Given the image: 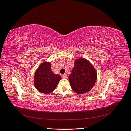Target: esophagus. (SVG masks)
<instances>
[{"mask_svg": "<svg viewBox=\"0 0 131 131\" xmlns=\"http://www.w3.org/2000/svg\"><path fill=\"white\" fill-rule=\"evenodd\" d=\"M62 78H64V79H66V78H67V75L66 74H64L62 75Z\"/></svg>", "mask_w": 131, "mask_h": 131, "instance_id": "34e87169", "label": "esophagus"}]
</instances>
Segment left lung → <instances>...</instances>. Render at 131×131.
I'll return each mask as SVG.
<instances>
[{"label": "left lung", "mask_w": 131, "mask_h": 131, "mask_svg": "<svg viewBox=\"0 0 131 131\" xmlns=\"http://www.w3.org/2000/svg\"><path fill=\"white\" fill-rule=\"evenodd\" d=\"M97 78L96 70L89 61L83 58L75 60L72 73L68 77L71 88L78 94H84L90 91Z\"/></svg>", "instance_id": "8db88e82"}]
</instances>
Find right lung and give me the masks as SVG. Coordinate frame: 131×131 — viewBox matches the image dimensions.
Wrapping results in <instances>:
<instances>
[{"mask_svg": "<svg viewBox=\"0 0 131 131\" xmlns=\"http://www.w3.org/2000/svg\"><path fill=\"white\" fill-rule=\"evenodd\" d=\"M51 65L50 62L41 63L34 75V84L35 88L44 94H49L53 91L61 79L60 75L52 72Z\"/></svg>", "mask_w": 131, "mask_h": 131, "instance_id": "add662e5", "label": "right lung"}]
</instances>
